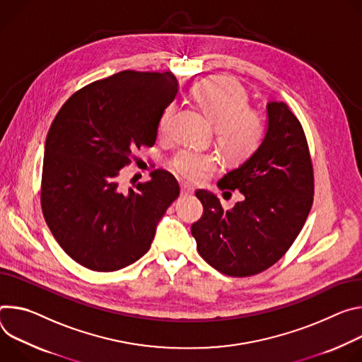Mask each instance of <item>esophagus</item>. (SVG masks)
<instances>
[{"instance_id": "1", "label": "esophagus", "mask_w": 362, "mask_h": 362, "mask_svg": "<svg viewBox=\"0 0 362 362\" xmlns=\"http://www.w3.org/2000/svg\"><path fill=\"white\" fill-rule=\"evenodd\" d=\"M181 194L182 195H191L194 192V188L189 185V184H185V182H181Z\"/></svg>"}]
</instances>
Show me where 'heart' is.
Masks as SVG:
<instances>
[{
    "instance_id": "1",
    "label": "heart",
    "mask_w": 362,
    "mask_h": 362,
    "mask_svg": "<svg viewBox=\"0 0 362 362\" xmlns=\"http://www.w3.org/2000/svg\"><path fill=\"white\" fill-rule=\"evenodd\" d=\"M192 92L198 106L214 124L216 141L228 158L246 159L260 146L266 134L264 116L257 109L249 107V93L235 78L209 77L195 85ZM175 112V103L164 109L158 125L160 134L170 131ZM220 165L218 155L194 148H182L170 159V168L185 180L203 178Z\"/></svg>"
}]
</instances>
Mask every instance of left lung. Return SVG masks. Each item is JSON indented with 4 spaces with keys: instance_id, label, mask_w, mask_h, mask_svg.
Segmentation results:
<instances>
[{
    "instance_id": "8db88e82",
    "label": "left lung",
    "mask_w": 362,
    "mask_h": 362,
    "mask_svg": "<svg viewBox=\"0 0 362 362\" xmlns=\"http://www.w3.org/2000/svg\"><path fill=\"white\" fill-rule=\"evenodd\" d=\"M267 115L259 149L218 181L221 189L242 192L243 202L226 210L213 192L195 191L204 209L191 226L197 250L231 277L262 273L282 259L313 204V165L300 122L284 102L269 103Z\"/></svg>"
}]
</instances>
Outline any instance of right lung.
<instances>
[{"mask_svg": "<svg viewBox=\"0 0 362 362\" xmlns=\"http://www.w3.org/2000/svg\"><path fill=\"white\" fill-rule=\"evenodd\" d=\"M177 90L171 71L125 70L78 89L57 112L46 138L40 203L57 243L78 264L115 272L149 250L180 185L160 168L129 189L119 177L135 151L155 144Z\"/></svg>", "mask_w": 362, "mask_h": 362, "instance_id": "1", "label": "right lung"}]
</instances>
